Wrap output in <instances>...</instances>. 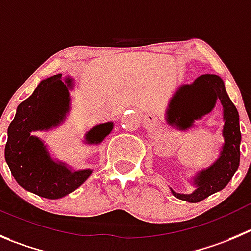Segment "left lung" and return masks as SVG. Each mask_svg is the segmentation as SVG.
<instances>
[{
  "label": "left lung",
  "mask_w": 251,
  "mask_h": 251,
  "mask_svg": "<svg viewBox=\"0 0 251 251\" xmlns=\"http://www.w3.org/2000/svg\"><path fill=\"white\" fill-rule=\"evenodd\" d=\"M217 101H221L224 116V144L221 156L213 165L200 171L193 178L197 188L192 193L183 195L171 190L173 195L182 201L196 203L207 199L212 193L226 187L238 170L242 140L239 113L226 94L223 80L212 74H204L191 85L181 86L169 106V123L175 124L180 129H187L192 127L196 119L209 113Z\"/></svg>",
  "instance_id": "obj_1"
}]
</instances>
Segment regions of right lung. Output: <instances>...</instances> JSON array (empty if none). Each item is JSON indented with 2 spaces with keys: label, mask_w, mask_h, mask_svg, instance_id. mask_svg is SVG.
I'll return each mask as SVG.
<instances>
[{
  "label": "right lung",
  "mask_w": 251,
  "mask_h": 251,
  "mask_svg": "<svg viewBox=\"0 0 251 251\" xmlns=\"http://www.w3.org/2000/svg\"><path fill=\"white\" fill-rule=\"evenodd\" d=\"M71 80L61 74L43 80L32 96L17 107L8 127L4 159L18 185L45 199L56 200L80 187L91 175L90 169L71 171L50 157L42 140L30 133L56 127L69 112ZM113 123L99 124L86 134L87 143H101L111 133Z\"/></svg>",
  "instance_id": "add662e5"
}]
</instances>
